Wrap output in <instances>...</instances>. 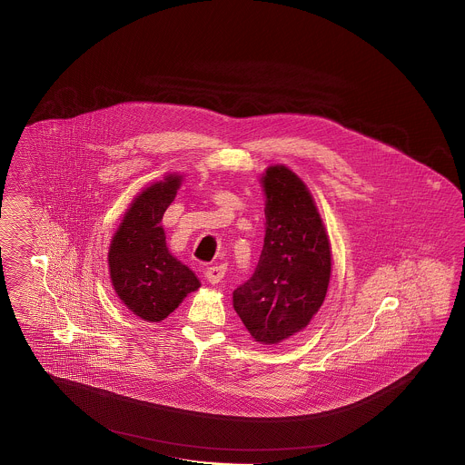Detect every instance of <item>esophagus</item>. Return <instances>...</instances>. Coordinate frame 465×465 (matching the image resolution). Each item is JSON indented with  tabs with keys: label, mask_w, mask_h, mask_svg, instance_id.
I'll return each instance as SVG.
<instances>
[{
	"label": "esophagus",
	"mask_w": 465,
	"mask_h": 465,
	"mask_svg": "<svg viewBox=\"0 0 465 465\" xmlns=\"http://www.w3.org/2000/svg\"><path fill=\"white\" fill-rule=\"evenodd\" d=\"M225 266L216 264V266H210V268L206 269L204 278H206L208 282H213V284H216V282H220L223 278H225Z\"/></svg>",
	"instance_id": "esophagus-1"
}]
</instances>
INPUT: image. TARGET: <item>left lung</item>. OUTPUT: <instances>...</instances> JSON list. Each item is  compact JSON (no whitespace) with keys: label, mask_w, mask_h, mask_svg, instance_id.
Listing matches in <instances>:
<instances>
[{"label":"left lung","mask_w":465,"mask_h":465,"mask_svg":"<svg viewBox=\"0 0 465 465\" xmlns=\"http://www.w3.org/2000/svg\"><path fill=\"white\" fill-rule=\"evenodd\" d=\"M266 237L252 276L233 292V309L255 341L276 344L309 325L324 303L331 245L315 203L292 170L262 177Z\"/></svg>","instance_id":"1"}]
</instances>
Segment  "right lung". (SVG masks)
I'll use <instances>...</instances> for the list:
<instances>
[{
  "label": "right lung",
  "instance_id": "add662e5",
  "mask_svg": "<svg viewBox=\"0 0 465 465\" xmlns=\"http://www.w3.org/2000/svg\"><path fill=\"white\" fill-rule=\"evenodd\" d=\"M179 183L181 177L169 175L144 189L127 210L109 249L115 293L146 322L163 321L183 296L201 286L196 274L169 252L160 226Z\"/></svg>",
  "mask_w": 465,
  "mask_h": 465
}]
</instances>
